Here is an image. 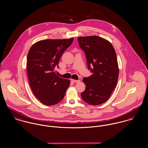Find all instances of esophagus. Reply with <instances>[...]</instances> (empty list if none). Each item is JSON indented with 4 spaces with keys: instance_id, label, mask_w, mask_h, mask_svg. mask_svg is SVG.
Masks as SVG:
<instances>
[{
    "instance_id": "1",
    "label": "esophagus",
    "mask_w": 148,
    "mask_h": 148,
    "mask_svg": "<svg viewBox=\"0 0 148 148\" xmlns=\"http://www.w3.org/2000/svg\"><path fill=\"white\" fill-rule=\"evenodd\" d=\"M71 81H72L73 82H74V83H78V82H80L79 80L71 79Z\"/></svg>"
}]
</instances>
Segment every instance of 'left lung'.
Returning a JSON list of instances; mask_svg holds the SVG:
<instances>
[{
	"label": "left lung",
	"instance_id": "left-lung-1",
	"mask_svg": "<svg viewBox=\"0 0 148 148\" xmlns=\"http://www.w3.org/2000/svg\"><path fill=\"white\" fill-rule=\"evenodd\" d=\"M78 43L84 51L88 70L92 74L84 78L86 89L82 99L92 105L106 101L114 91L118 79L119 69L113 45L98 36L79 37Z\"/></svg>",
	"mask_w": 148,
	"mask_h": 148
}]
</instances>
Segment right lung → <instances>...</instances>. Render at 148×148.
<instances>
[{
	"label": "right lung",
	"mask_w": 148,
	"mask_h": 148,
	"mask_svg": "<svg viewBox=\"0 0 148 148\" xmlns=\"http://www.w3.org/2000/svg\"><path fill=\"white\" fill-rule=\"evenodd\" d=\"M69 39H46L35 43L27 58V73L35 97L46 105L61 101L70 85V80L59 77L54 70L64 51L71 45Z\"/></svg>",
	"instance_id": "right-lung-1"
}]
</instances>
